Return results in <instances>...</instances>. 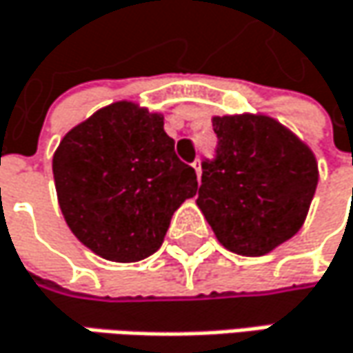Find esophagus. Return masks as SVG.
<instances>
[{"label":"esophagus","mask_w":353,"mask_h":353,"mask_svg":"<svg viewBox=\"0 0 353 353\" xmlns=\"http://www.w3.org/2000/svg\"><path fill=\"white\" fill-rule=\"evenodd\" d=\"M194 170H196L197 179H199V176H201V161H199V159H196V161H194Z\"/></svg>","instance_id":"1"}]
</instances>
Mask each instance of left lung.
Instances as JSON below:
<instances>
[{"label": "left lung", "instance_id": "8db88e82", "mask_svg": "<svg viewBox=\"0 0 353 353\" xmlns=\"http://www.w3.org/2000/svg\"><path fill=\"white\" fill-rule=\"evenodd\" d=\"M212 123L218 150L201 163L197 205L225 250L265 256L303 225L320 177L316 156L270 115H216Z\"/></svg>", "mask_w": 353, "mask_h": 353}]
</instances>
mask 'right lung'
<instances>
[{"label": "right lung", "mask_w": 353, "mask_h": 353, "mask_svg": "<svg viewBox=\"0 0 353 353\" xmlns=\"http://www.w3.org/2000/svg\"><path fill=\"white\" fill-rule=\"evenodd\" d=\"M53 179L73 236L119 263L157 252L174 212L197 192L196 172L176 156L163 115L134 101L105 105L63 135Z\"/></svg>", "instance_id": "obj_1"}]
</instances>
